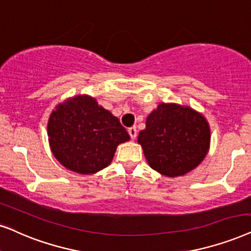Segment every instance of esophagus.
<instances>
[{
	"label": "esophagus",
	"mask_w": 251,
	"mask_h": 251,
	"mask_svg": "<svg viewBox=\"0 0 251 251\" xmlns=\"http://www.w3.org/2000/svg\"><path fill=\"white\" fill-rule=\"evenodd\" d=\"M128 132H129L131 139H135L136 136H137V129H136V126H130V128L128 129Z\"/></svg>",
	"instance_id": "esophagus-1"
}]
</instances>
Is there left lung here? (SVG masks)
Instances as JSON below:
<instances>
[{"label":"left lung","instance_id":"8db88e82","mask_svg":"<svg viewBox=\"0 0 251 251\" xmlns=\"http://www.w3.org/2000/svg\"><path fill=\"white\" fill-rule=\"evenodd\" d=\"M149 165L166 176L184 175L205 158L210 129L201 114L189 107L160 103L138 135Z\"/></svg>","mask_w":251,"mask_h":251}]
</instances>
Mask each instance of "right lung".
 Wrapping results in <instances>:
<instances>
[{
  "label": "right lung",
  "mask_w": 251,
  "mask_h": 251,
  "mask_svg": "<svg viewBox=\"0 0 251 251\" xmlns=\"http://www.w3.org/2000/svg\"><path fill=\"white\" fill-rule=\"evenodd\" d=\"M48 137L55 158L80 174L107 167L120 143L129 135L119 119L87 96L61 103L48 121Z\"/></svg>",
  "instance_id": "right-lung-1"
}]
</instances>
